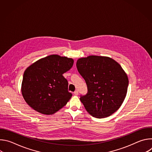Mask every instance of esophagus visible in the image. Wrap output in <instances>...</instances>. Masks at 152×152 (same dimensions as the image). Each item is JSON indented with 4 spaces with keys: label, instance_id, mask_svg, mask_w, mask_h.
<instances>
[{
    "label": "esophagus",
    "instance_id": "esophagus-1",
    "mask_svg": "<svg viewBox=\"0 0 152 152\" xmlns=\"http://www.w3.org/2000/svg\"><path fill=\"white\" fill-rule=\"evenodd\" d=\"M78 93H79V92H78V90H76V91L74 92V94H75V95H76V96L78 95Z\"/></svg>",
    "mask_w": 152,
    "mask_h": 152
}]
</instances>
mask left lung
Listing matches in <instances>:
<instances>
[{"label": "left lung", "instance_id": "left-lung-1", "mask_svg": "<svg viewBox=\"0 0 152 152\" xmlns=\"http://www.w3.org/2000/svg\"><path fill=\"white\" fill-rule=\"evenodd\" d=\"M78 72L88 93L80 100L94 117H107L117 111L126 96L129 79L120 65L111 58L91 55L77 59Z\"/></svg>", "mask_w": 152, "mask_h": 152}]
</instances>
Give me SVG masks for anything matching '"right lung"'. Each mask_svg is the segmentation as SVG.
<instances>
[{"label": "right lung", "instance_id": "1", "mask_svg": "<svg viewBox=\"0 0 152 152\" xmlns=\"http://www.w3.org/2000/svg\"><path fill=\"white\" fill-rule=\"evenodd\" d=\"M74 60L51 55L38 59L25 71L21 94L35 111L46 115L58 111L72 94L68 91V81L63 76L73 66Z\"/></svg>", "mask_w": 152, "mask_h": 152}]
</instances>
